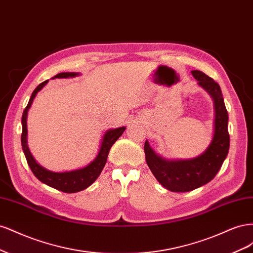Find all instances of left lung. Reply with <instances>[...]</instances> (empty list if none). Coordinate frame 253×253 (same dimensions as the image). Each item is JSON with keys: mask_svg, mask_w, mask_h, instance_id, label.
Here are the masks:
<instances>
[{"mask_svg": "<svg viewBox=\"0 0 253 253\" xmlns=\"http://www.w3.org/2000/svg\"><path fill=\"white\" fill-rule=\"evenodd\" d=\"M197 84L210 95L214 103V132L207 149L194 158L167 159L144 143L145 160L151 172L162 186L172 192H189L211 181L226 159L230 138L228 112L218 84L201 71L191 72Z\"/></svg>", "mask_w": 253, "mask_h": 253, "instance_id": "left-lung-1", "label": "left lung"}]
</instances>
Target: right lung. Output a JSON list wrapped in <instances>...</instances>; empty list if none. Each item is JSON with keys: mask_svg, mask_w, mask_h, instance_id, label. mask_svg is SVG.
Listing matches in <instances>:
<instances>
[{"mask_svg": "<svg viewBox=\"0 0 253 253\" xmlns=\"http://www.w3.org/2000/svg\"><path fill=\"white\" fill-rule=\"evenodd\" d=\"M77 76H80V74L79 73H60L56 75L55 77H52V79L74 78V77H77ZM47 83H48V80L44 81L43 83L40 84V85L37 86V88L33 91L32 96H30L26 109L24 110V112H23L22 136H21L22 149H23V152H24V155L26 157L29 168L32 169L34 175L38 179L42 181L43 183H45V185H47L53 189H57L59 191H62V192L76 193V192H79V191L88 188L91 183L98 178V176L101 174L103 168L106 164V160H108V155L112 145L116 142V140L122 134H124L126 126L108 129V131H106L102 136L100 148H99L96 157L85 167L80 168V169H76L73 171H65V172H52L45 169V168H43L36 162V159L32 155V153H30L28 148L27 115L37 94L39 93V91L46 85Z\"/></svg>", "mask_w": 253, "mask_h": 253, "instance_id": "1", "label": "right lung"}]
</instances>
